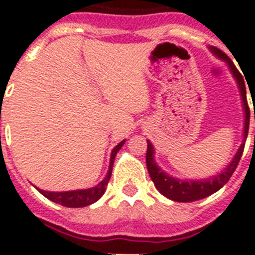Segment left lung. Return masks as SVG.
<instances>
[{
    "label": "left lung",
    "mask_w": 255,
    "mask_h": 255,
    "mask_svg": "<svg viewBox=\"0 0 255 255\" xmlns=\"http://www.w3.org/2000/svg\"><path fill=\"white\" fill-rule=\"evenodd\" d=\"M209 50L216 55L217 58L225 61L228 63L230 69V73L234 77L236 82H237L240 92H241L242 106H244V111H245V122H244V140H242L241 147L238 148V151L236 152V155L232 159L226 168L222 172L217 173L216 176H212L209 178H202V180H181V178L173 177L169 176L167 172H164L161 168L156 164L155 161V148L152 145L149 140H147V156H145V161H147V169L149 172L152 181L155 184L156 189L159 190L160 193L165 196L167 198L172 200V201L177 202H192L205 198L210 194L216 193L217 190H220L222 186L225 185L226 182L229 181L232 174L234 173V170L237 168L240 160H241L242 152L245 148V141L248 137V132H249V122H250V111L249 106H248V99H246V87L244 78L237 70V67L234 66L228 55L224 51H221L214 46H210ZM254 120H255V112H254Z\"/></svg>",
    "instance_id": "left-lung-1"
}]
</instances>
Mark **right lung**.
Masks as SVG:
<instances>
[{
    "instance_id": "right-lung-1",
    "label": "right lung",
    "mask_w": 255,
    "mask_h": 255,
    "mask_svg": "<svg viewBox=\"0 0 255 255\" xmlns=\"http://www.w3.org/2000/svg\"><path fill=\"white\" fill-rule=\"evenodd\" d=\"M126 140L120 141L111 152V157H110V167H108V172L106 174V177L98 184V185L88 188V189H78V190H67V192H49V190H39V193L43 194L46 198H49L50 201L59 204V205L67 206V208H83V206H88L96 202L106 192L107 184L110 181L112 174V167H114V161H115L116 153L119 152V149L124 145Z\"/></svg>"
}]
</instances>
